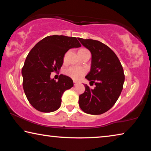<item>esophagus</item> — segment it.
I'll return each instance as SVG.
<instances>
[{
    "instance_id": "1",
    "label": "esophagus",
    "mask_w": 151,
    "mask_h": 151,
    "mask_svg": "<svg viewBox=\"0 0 151 151\" xmlns=\"http://www.w3.org/2000/svg\"><path fill=\"white\" fill-rule=\"evenodd\" d=\"M73 83H74V85H77V84H78V82L76 81H74Z\"/></svg>"
}]
</instances>
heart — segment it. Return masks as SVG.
Returning <instances> with one entry per match:
<instances>
[{
	"instance_id": "obj_1",
	"label": "heart",
	"mask_w": 151,
	"mask_h": 151,
	"mask_svg": "<svg viewBox=\"0 0 151 151\" xmlns=\"http://www.w3.org/2000/svg\"><path fill=\"white\" fill-rule=\"evenodd\" d=\"M83 51H88V50L85 49V48H82V49L79 50L78 52H83ZM66 57H67V53L64 55L63 60L65 61L66 60ZM65 73L66 75L69 76L71 78L74 79V80H78L80 79L82 76H83L86 73V70L85 68L82 67H75V66H70L66 68L65 71Z\"/></svg>"
}]
</instances>
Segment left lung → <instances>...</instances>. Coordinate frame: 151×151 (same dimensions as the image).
I'll return each instance as SVG.
<instances>
[{"label":"left lung","instance_id":"1","mask_svg":"<svg viewBox=\"0 0 151 151\" xmlns=\"http://www.w3.org/2000/svg\"><path fill=\"white\" fill-rule=\"evenodd\" d=\"M92 55L91 71L86 78L95 87L85 85V91L79 96L82 111L90 114H101L111 109L123 88L124 70L115 53L99 40L78 38Z\"/></svg>","mask_w":151,"mask_h":151}]
</instances>
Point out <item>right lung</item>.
Wrapping results in <instances>:
<instances>
[{
    "label": "right lung",
    "mask_w": 151,
    "mask_h": 151,
    "mask_svg": "<svg viewBox=\"0 0 151 151\" xmlns=\"http://www.w3.org/2000/svg\"><path fill=\"white\" fill-rule=\"evenodd\" d=\"M81 45L76 37L52 35L44 38L30 51L22 68V86L28 101L37 111L50 112L61 104L65 91L73 86L69 76L60 75L58 81L50 74L60 69L65 53Z\"/></svg>",
    "instance_id": "1"
}]
</instances>
